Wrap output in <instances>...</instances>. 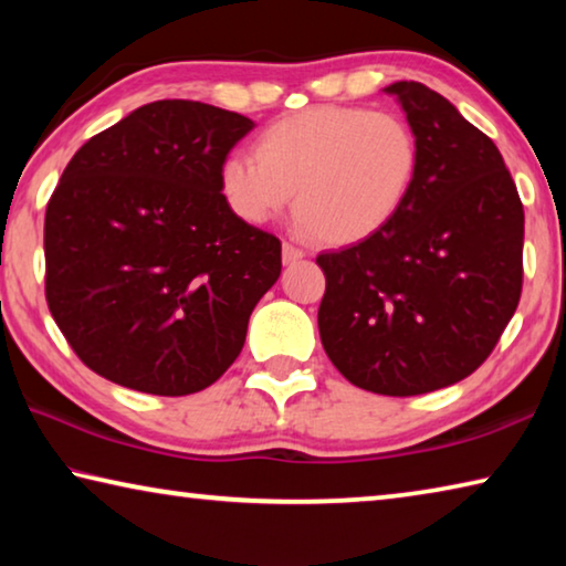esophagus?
Masks as SVG:
<instances>
[{
  "label": "esophagus",
  "mask_w": 566,
  "mask_h": 566,
  "mask_svg": "<svg viewBox=\"0 0 566 566\" xmlns=\"http://www.w3.org/2000/svg\"><path fill=\"white\" fill-rule=\"evenodd\" d=\"M282 260H284V264H294V262L304 260V252H302L300 247L284 242V244H282Z\"/></svg>",
  "instance_id": "esophagus-1"
}]
</instances>
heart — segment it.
<instances>
[{"label": "heart", "instance_id": "obj_1", "mask_svg": "<svg viewBox=\"0 0 566 566\" xmlns=\"http://www.w3.org/2000/svg\"><path fill=\"white\" fill-rule=\"evenodd\" d=\"M419 161L417 132L399 114L327 104L272 122L256 137V157H227L219 191L249 224L280 217L294 197L304 232L359 244L401 212Z\"/></svg>", "mask_w": 566, "mask_h": 566}]
</instances>
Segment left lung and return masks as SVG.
I'll return each mask as SVG.
<instances>
[{
  "label": "left lung",
  "instance_id": "obj_1",
  "mask_svg": "<svg viewBox=\"0 0 566 566\" xmlns=\"http://www.w3.org/2000/svg\"><path fill=\"white\" fill-rule=\"evenodd\" d=\"M417 132L415 189L367 242L317 256L319 337L354 387L415 397L482 367L522 296L524 209L494 142L419 82L387 87Z\"/></svg>",
  "mask_w": 566,
  "mask_h": 566
}]
</instances>
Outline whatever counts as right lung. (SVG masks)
Listing matches in <instances>:
<instances>
[{
	"label": "right lung",
	"instance_id": "right-lung-1",
	"mask_svg": "<svg viewBox=\"0 0 566 566\" xmlns=\"http://www.w3.org/2000/svg\"><path fill=\"white\" fill-rule=\"evenodd\" d=\"M244 114L161 99L82 145L44 217V294L80 357L134 391L185 397L232 367L280 280L282 242L239 219L219 169Z\"/></svg>",
	"mask_w": 566,
	"mask_h": 566
}]
</instances>
